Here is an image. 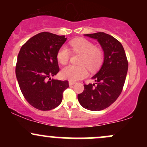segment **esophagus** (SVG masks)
<instances>
[{
    "instance_id": "34e87169",
    "label": "esophagus",
    "mask_w": 147,
    "mask_h": 147,
    "mask_svg": "<svg viewBox=\"0 0 147 147\" xmlns=\"http://www.w3.org/2000/svg\"><path fill=\"white\" fill-rule=\"evenodd\" d=\"M76 82H72V81H69V85L70 86H72L74 84H75Z\"/></svg>"
}]
</instances>
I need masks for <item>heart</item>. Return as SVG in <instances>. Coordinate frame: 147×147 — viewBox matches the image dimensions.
<instances>
[{
  "instance_id": "1",
  "label": "heart",
  "mask_w": 147,
  "mask_h": 147,
  "mask_svg": "<svg viewBox=\"0 0 147 147\" xmlns=\"http://www.w3.org/2000/svg\"><path fill=\"white\" fill-rule=\"evenodd\" d=\"M74 52L82 55L79 64L82 65H68L62 69L61 76L64 79L70 81L79 80L87 75V70L84 65L89 70H95L100 66L103 60V52L100 49L96 48L90 41L83 38H76L70 42ZM70 52L68 47L63 45L61 47L57 52V60L60 63L65 65L68 62Z\"/></svg>"
}]
</instances>
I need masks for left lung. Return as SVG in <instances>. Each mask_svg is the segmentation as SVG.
<instances>
[{
    "mask_svg": "<svg viewBox=\"0 0 147 147\" xmlns=\"http://www.w3.org/2000/svg\"><path fill=\"white\" fill-rule=\"evenodd\" d=\"M84 36L96 39L104 51V61L92 79L95 83L84 84L83 92L77 97L84 109L102 111L115 102L122 92L128 71V61L119 41L104 32Z\"/></svg>",
    "mask_w": 147,
    "mask_h": 147,
    "instance_id": "obj_1",
    "label": "left lung"
}]
</instances>
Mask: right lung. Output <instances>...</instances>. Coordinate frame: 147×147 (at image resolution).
<instances>
[{"mask_svg":"<svg viewBox=\"0 0 147 147\" xmlns=\"http://www.w3.org/2000/svg\"><path fill=\"white\" fill-rule=\"evenodd\" d=\"M65 36L43 32L30 38L17 57L16 76L22 94L30 105L41 111L55 109L61 103L68 81L51 79L59 71L57 55Z\"/></svg>","mask_w":147,"mask_h":147,"instance_id":"add662e5","label":"right lung"}]
</instances>
